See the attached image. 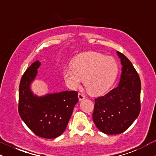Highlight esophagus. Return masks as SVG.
<instances>
[{"instance_id": "obj_1", "label": "esophagus", "mask_w": 156, "mask_h": 156, "mask_svg": "<svg viewBox=\"0 0 156 156\" xmlns=\"http://www.w3.org/2000/svg\"><path fill=\"white\" fill-rule=\"evenodd\" d=\"M84 98H85V95L83 93H78V99H79V101H82Z\"/></svg>"}]
</instances>
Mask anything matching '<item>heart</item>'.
Listing matches in <instances>:
<instances>
[{
  "label": "heart",
  "mask_w": 156,
  "mask_h": 156,
  "mask_svg": "<svg viewBox=\"0 0 156 156\" xmlns=\"http://www.w3.org/2000/svg\"><path fill=\"white\" fill-rule=\"evenodd\" d=\"M73 68L64 70V79L73 89L79 88L84 80L86 89L92 95L106 92L115 81L118 64L113 57L97 52H87L78 55L73 62Z\"/></svg>",
  "instance_id": "heart-1"
}]
</instances>
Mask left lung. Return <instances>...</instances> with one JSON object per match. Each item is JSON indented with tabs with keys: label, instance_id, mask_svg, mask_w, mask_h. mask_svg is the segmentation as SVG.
<instances>
[{
	"label": "left lung",
	"instance_id": "left-lung-1",
	"mask_svg": "<svg viewBox=\"0 0 156 156\" xmlns=\"http://www.w3.org/2000/svg\"><path fill=\"white\" fill-rule=\"evenodd\" d=\"M120 58L122 74L119 85L104 96L94 99L92 119L96 127L105 134L125 131L141 110V81L130 60L117 51Z\"/></svg>",
	"mask_w": 156,
	"mask_h": 156
}]
</instances>
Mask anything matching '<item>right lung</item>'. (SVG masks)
I'll use <instances>...</instances> for the list:
<instances>
[{
  "mask_svg": "<svg viewBox=\"0 0 156 156\" xmlns=\"http://www.w3.org/2000/svg\"><path fill=\"white\" fill-rule=\"evenodd\" d=\"M41 63L36 61L26 69L19 87L18 112L27 126L39 137L55 139L64 133L78 102V92L64 91L42 97L34 95L31 83Z\"/></svg>",
  "mask_w": 156,
  "mask_h": 156,
  "instance_id": "obj_1",
  "label": "right lung"
}]
</instances>
